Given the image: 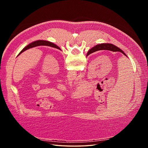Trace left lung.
<instances>
[{
    "instance_id": "obj_1",
    "label": "left lung",
    "mask_w": 148,
    "mask_h": 148,
    "mask_svg": "<svg viewBox=\"0 0 148 148\" xmlns=\"http://www.w3.org/2000/svg\"><path fill=\"white\" fill-rule=\"evenodd\" d=\"M50 46V47H54V48H56V49H60L59 47H58L57 46H56V44H53L52 42H49V41H42V40H39V41H34L33 42H31L30 43L29 45H28L27 46H26L23 50H22L20 53L18 54V56L20 54H21V53L22 52H23L24 51L28 50V49H30V48H33V47H36V46Z\"/></svg>"
}]
</instances>
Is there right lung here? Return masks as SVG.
Returning <instances> with one entry per match:
<instances>
[{
	"label": "right lung",
	"instance_id": "right-lung-1",
	"mask_svg": "<svg viewBox=\"0 0 148 148\" xmlns=\"http://www.w3.org/2000/svg\"><path fill=\"white\" fill-rule=\"evenodd\" d=\"M101 50H108V51H113V52H122L123 55L126 56V54H125L124 52L121 50L120 49H119L117 47H116L115 46L113 45V44H107V43L101 44H99V45H97L94 47H92L87 53V56H89V54H91V53L96 52V51H101Z\"/></svg>",
	"mask_w": 148,
	"mask_h": 148
}]
</instances>
